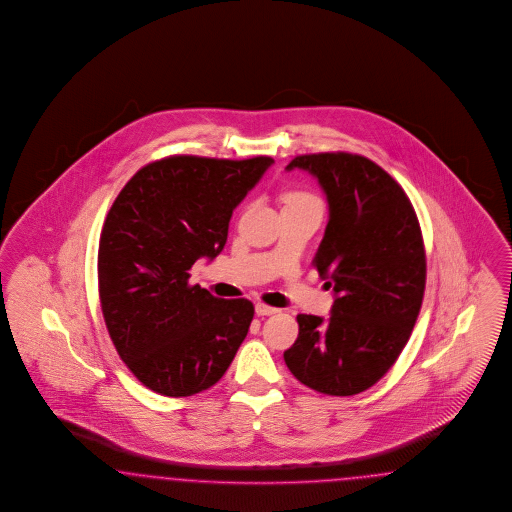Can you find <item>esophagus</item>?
I'll return each instance as SVG.
<instances>
[{
    "mask_svg": "<svg viewBox=\"0 0 512 512\" xmlns=\"http://www.w3.org/2000/svg\"><path fill=\"white\" fill-rule=\"evenodd\" d=\"M278 312V308L268 307L265 303H257L255 305V314L257 316H272V314H276Z\"/></svg>",
    "mask_w": 512,
    "mask_h": 512,
    "instance_id": "34e87169",
    "label": "esophagus"
}]
</instances>
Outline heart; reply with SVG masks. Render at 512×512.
<instances>
[{"label":"heart","mask_w":512,"mask_h":512,"mask_svg":"<svg viewBox=\"0 0 512 512\" xmlns=\"http://www.w3.org/2000/svg\"><path fill=\"white\" fill-rule=\"evenodd\" d=\"M299 202H316L320 204L312 194L307 192H289L286 196V204H299Z\"/></svg>","instance_id":"b5f03b06"}]
</instances>
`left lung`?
Returning a JSON list of instances; mask_svg holds the SVG:
<instances>
[{
    "instance_id": "8db88e82",
    "label": "left lung",
    "mask_w": 512,
    "mask_h": 512,
    "mask_svg": "<svg viewBox=\"0 0 512 512\" xmlns=\"http://www.w3.org/2000/svg\"><path fill=\"white\" fill-rule=\"evenodd\" d=\"M326 194L329 221L314 257L333 287L328 320L299 314V337L284 352L310 389L352 396L373 387L406 347L419 316L427 261L417 215L402 186L364 156H297Z\"/></svg>"
}]
</instances>
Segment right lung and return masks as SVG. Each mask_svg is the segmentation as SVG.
Masks as SVG:
<instances>
[{
	"mask_svg": "<svg viewBox=\"0 0 512 512\" xmlns=\"http://www.w3.org/2000/svg\"><path fill=\"white\" fill-rule=\"evenodd\" d=\"M272 164L268 156H171L139 169L110 207L99 242L101 307L114 347L144 387L192 396L234 360L253 305L188 286V270L223 251L232 211Z\"/></svg>",
	"mask_w": 512,
	"mask_h": 512,
	"instance_id": "1",
	"label": "right lung"
}]
</instances>
